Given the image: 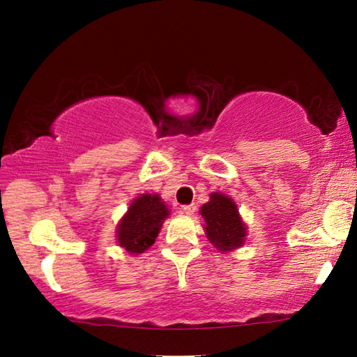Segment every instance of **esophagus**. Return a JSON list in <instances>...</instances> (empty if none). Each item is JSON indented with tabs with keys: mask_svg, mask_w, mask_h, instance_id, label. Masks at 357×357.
<instances>
[{
	"mask_svg": "<svg viewBox=\"0 0 357 357\" xmlns=\"http://www.w3.org/2000/svg\"><path fill=\"white\" fill-rule=\"evenodd\" d=\"M195 211H197L195 204H185V206L181 208V213L185 214V215H192L193 213H195Z\"/></svg>",
	"mask_w": 357,
	"mask_h": 357,
	"instance_id": "esophagus-1",
	"label": "esophagus"
}]
</instances>
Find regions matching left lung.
<instances>
[{
	"label": "left lung",
	"mask_w": 357,
	"mask_h": 357,
	"mask_svg": "<svg viewBox=\"0 0 357 357\" xmlns=\"http://www.w3.org/2000/svg\"><path fill=\"white\" fill-rule=\"evenodd\" d=\"M200 214L206 223L204 233L211 244L220 252H231L244 244L245 223L241 219L236 203L225 193H211L209 202L203 204Z\"/></svg>",
	"instance_id": "8db88e82"
}]
</instances>
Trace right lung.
Masks as SVG:
<instances>
[{"label": "right lung", "mask_w": 357, "mask_h": 357, "mask_svg": "<svg viewBox=\"0 0 357 357\" xmlns=\"http://www.w3.org/2000/svg\"><path fill=\"white\" fill-rule=\"evenodd\" d=\"M168 215L170 209L157 193H143L130 203L128 213L119 220L118 244L129 253H143L154 244Z\"/></svg>", "instance_id": "obj_1"}]
</instances>
